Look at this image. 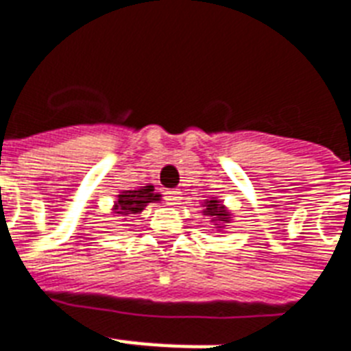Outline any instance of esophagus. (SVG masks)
<instances>
[{"label":"esophagus","mask_w":351,"mask_h":351,"mask_svg":"<svg viewBox=\"0 0 351 351\" xmlns=\"http://www.w3.org/2000/svg\"><path fill=\"white\" fill-rule=\"evenodd\" d=\"M164 195H166V202L169 205H173V207H178V205H180V200H182V193H180V191L171 189V191H166Z\"/></svg>","instance_id":"obj_1"}]
</instances>
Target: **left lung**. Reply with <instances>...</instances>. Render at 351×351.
<instances>
[{"label":"left lung","instance_id":"obj_1","mask_svg":"<svg viewBox=\"0 0 351 351\" xmlns=\"http://www.w3.org/2000/svg\"><path fill=\"white\" fill-rule=\"evenodd\" d=\"M205 215L218 218V221H229V213L225 210L223 205L218 200H207L205 202Z\"/></svg>","mask_w":351,"mask_h":351}]
</instances>
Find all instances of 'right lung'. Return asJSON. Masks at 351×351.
Listing matches in <instances>:
<instances>
[{
    "instance_id": "right-lung-1",
    "label": "right lung",
    "mask_w": 351,
    "mask_h": 351,
    "mask_svg": "<svg viewBox=\"0 0 351 351\" xmlns=\"http://www.w3.org/2000/svg\"><path fill=\"white\" fill-rule=\"evenodd\" d=\"M153 191V185H146L138 191H124L115 204V215H138L149 202L160 200V195H155Z\"/></svg>"
}]
</instances>
